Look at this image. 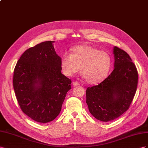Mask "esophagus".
Listing matches in <instances>:
<instances>
[{
  "label": "esophagus",
  "mask_w": 148,
  "mask_h": 148,
  "mask_svg": "<svg viewBox=\"0 0 148 148\" xmlns=\"http://www.w3.org/2000/svg\"><path fill=\"white\" fill-rule=\"evenodd\" d=\"M73 84L74 86H80V84L79 82H77V81H74L73 82Z\"/></svg>",
  "instance_id": "34e87169"
}]
</instances>
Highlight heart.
Instances as JSON below:
<instances>
[{
	"instance_id": "obj_1",
	"label": "heart",
	"mask_w": 148,
	"mask_h": 148,
	"mask_svg": "<svg viewBox=\"0 0 148 148\" xmlns=\"http://www.w3.org/2000/svg\"><path fill=\"white\" fill-rule=\"evenodd\" d=\"M62 73L72 77L80 70L86 81L90 84L102 82L107 76L112 66V58L105 51L94 46L81 45L72 49V54L65 53L61 60Z\"/></svg>"
}]
</instances>
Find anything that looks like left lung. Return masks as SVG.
Wrapping results in <instances>:
<instances>
[{"instance_id": "8db88e82", "label": "left lung", "mask_w": 148, "mask_h": 148, "mask_svg": "<svg viewBox=\"0 0 148 148\" xmlns=\"http://www.w3.org/2000/svg\"><path fill=\"white\" fill-rule=\"evenodd\" d=\"M114 69L97 86L86 90L88 110L96 119L110 121L128 110L136 91L138 73L128 54L115 46Z\"/></svg>"}]
</instances>
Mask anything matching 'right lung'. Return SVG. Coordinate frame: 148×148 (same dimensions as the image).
I'll return each mask as SVG.
<instances>
[{
    "instance_id": "1",
    "label": "right lung",
    "mask_w": 148,
    "mask_h": 148,
    "mask_svg": "<svg viewBox=\"0 0 148 148\" xmlns=\"http://www.w3.org/2000/svg\"><path fill=\"white\" fill-rule=\"evenodd\" d=\"M53 41L27 49L15 67L13 86L22 112L39 123H48L60 114L71 80L61 73V58Z\"/></svg>"
}]
</instances>
